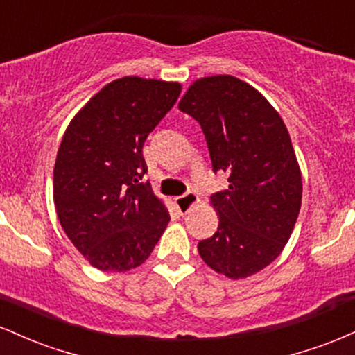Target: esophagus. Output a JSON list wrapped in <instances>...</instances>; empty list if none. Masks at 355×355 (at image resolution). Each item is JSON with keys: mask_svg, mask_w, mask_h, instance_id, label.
<instances>
[{"mask_svg": "<svg viewBox=\"0 0 355 355\" xmlns=\"http://www.w3.org/2000/svg\"><path fill=\"white\" fill-rule=\"evenodd\" d=\"M195 203H198V197L197 193H193V191H187V193L182 195V197L175 198V205H177V209L180 210L182 215L187 214Z\"/></svg>", "mask_w": 355, "mask_h": 355, "instance_id": "1", "label": "esophagus"}]
</instances>
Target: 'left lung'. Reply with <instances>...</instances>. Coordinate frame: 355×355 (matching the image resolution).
I'll return each instance as SVG.
<instances>
[{"mask_svg":"<svg viewBox=\"0 0 355 355\" xmlns=\"http://www.w3.org/2000/svg\"><path fill=\"white\" fill-rule=\"evenodd\" d=\"M178 108L200 123L214 172L229 173V189L210 197L218 229L198 254L229 279L254 275L284 250L302 203L287 126L262 93L230 75L193 81Z\"/></svg>","mask_w":355,"mask_h":355,"instance_id":"8db88e82","label":"left lung"}]
</instances>
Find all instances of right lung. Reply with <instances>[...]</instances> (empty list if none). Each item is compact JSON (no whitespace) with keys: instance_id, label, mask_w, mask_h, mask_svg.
<instances>
[{"instance_id":"add662e5","label":"right lung","mask_w":355,"mask_h":355,"mask_svg":"<svg viewBox=\"0 0 355 355\" xmlns=\"http://www.w3.org/2000/svg\"><path fill=\"white\" fill-rule=\"evenodd\" d=\"M177 81L123 76L103 87L68 125L53 170V198L64 234L103 272L145 262L170 222L153 193L144 144L173 107Z\"/></svg>"}]
</instances>
